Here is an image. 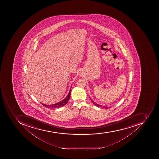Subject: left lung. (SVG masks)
Returning a JSON list of instances; mask_svg holds the SVG:
<instances>
[{
	"label": "left lung",
	"mask_w": 159,
	"mask_h": 159,
	"mask_svg": "<svg viewBox=\"0 0 159 159\" xmlns=\"http://www.w3.org/2000/svg\"><path fill=\"white\" fill-rule=\"evenodd\" d=\"M91 99V102H92L94 104V105H95L96 107H102L104 108H110V107H105V106H102V105H99L98 104H97L96 103H95V102H94L93 100H91V99Z\"/></svg>",
	"instance_id": "left-lung-1"
}]
</instances>
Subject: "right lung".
Instances as JSON below:
<instances>
[{"mask_svg":"<svg viewBox=\"0 0 159 159\" xmlns=\"http://www.w3.org/2000/svg\"><path fill=\"white\" fill-rule=\"evenodd\" d=\"M71 88H70V90L69 92V94L68 95L66 96V98L64 99V100H61L60 102H59L56 103L52 105H46L44 104H42L43 105H44V107H46L48 108H59L61 107H63L64 105H65L67 103H68V101H69V99L70 98V93H71Z\"/></svg>","mask_w":159,"mask_h":159,"instance_id":"add662e5","label":"right lung"}]
</instances>
